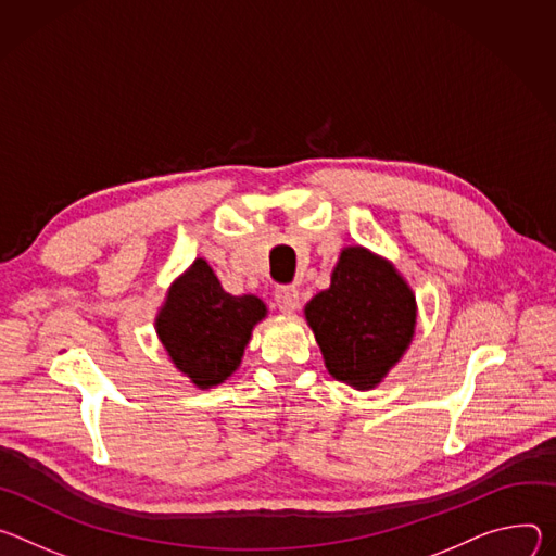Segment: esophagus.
Returning <instances> with one entry per match:
<instances>
[{"mask_svg": "<svg viewBox=\"0 0 556 556\" xmlns=\"http://www.w3.org/2000/svg\"><path fill=\"white\" fill-rule=\"evenodd\" d=\"M274 300L278 304V309L285 314H293L300 304V291L291 285H282L274 291Z\"/></svg>", "mask_w": 556, "mask_h": 556, "instance_id": "34e87169", "label": "esophagus"}]
</instances>
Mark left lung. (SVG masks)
<instances>
[{
  "mask_svg": "<svg viewBox=\"0 0 556 556\" xmlns=\"http://www.w3.org/2000/svg\"><path fill=\"white\" fill-rule=\"evenodd\" d=\"M327 371L357 391L378 387L406 353L417 304L397 269L364 247H346L331 287L304 306Z\"/></svg>",
  "mask_w": 556,
  "mask_h": 556,
  "instance_id": "obj_1",
  "label": "left lung"
}]
</instances>
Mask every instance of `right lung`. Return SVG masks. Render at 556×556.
Returning <instances> with one entry per match:
<instances>
[{
	"label": "right lung",
	"mask_w": 556,
	"mask_h": 556,
	"mask_svg": "<svg viewBox=\"0 0 556 556\" xmlns=\"http://www.w3.org/2000/svg\"><path fill=\"white\" fill-rule=\"evenodd\" d=\"M265 316L261 298L227 293L207 261L197 258L172 282L154 327L178 371L199 389H212L240 366L252 329Z\"/></svg>",
	"instance_id": "right-lung-1"
}]
</instances>
